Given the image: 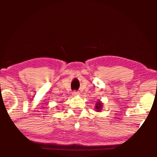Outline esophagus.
I'll list each match as a JSON object with an SVG mask.
<instances>
[{
  "instance_id": "34e87169",
  "label": "esophagus",
  "mask_w": 157,
  "mask_h": 157,
  "mask_svg": "<svg viewBox=\"0 0 157 157\" xmlns=\"http://www.w3.org/2000/svg\"><path fill=\"white\" fill-rule=\"evenodd\" d=\"M79 93L78 91H74L73 93H72V95H73V96H77V95H79Z\"/></svg>"
}]
</instances>
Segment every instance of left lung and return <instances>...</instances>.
<instances>
[{
    "label": "left lung",
    "instance_id": "obj_1",
    "mask_svg": "<svg viewBox=\"0 0 157 157\" xmlns=\"http://www.w3.org/2000/svg\"><path fill=\"white\" fill-rule=\"evenodd\" d=\"M95 110H96V111H98V112H100V111H102V102H101L100 100L98 101V102H97L96 104H95Z\"/></svg>",
    "mask_w": 157,
    "mask_h": 157
}]
</instances>
